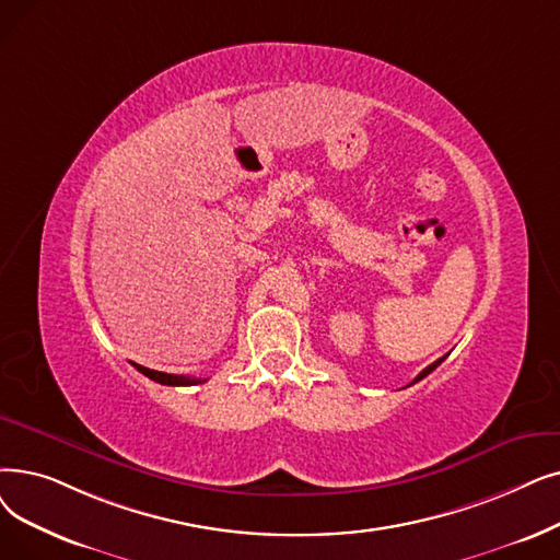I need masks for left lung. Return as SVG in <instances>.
Wrapping results in <instances>:
<instances>
[{"label": "left lung", "mask_w": 560, "mask_h": 560, "mask_svg": "<svg viewBox=\"0 0 560 560\" xmlns=\"http://www.w3.org/2000/svg\"><path fill=\"white\" fill-rule=\"evenodd\" d=\"M442 361H444V357H442V359H436V361H434V363H430V366H428V369H425V371H421V373H419V375H417V380H415V382H419V380H423V377H425V375H430V373H432V371H434V369H436V366H440V363H442ZM415 382H411V384H415Z\"/></svg>", "instance_id": "1"}]
</instances>
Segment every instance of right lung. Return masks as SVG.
<instances>
[{
    "label": "right lung",
    "instance_id": "1",
    "mask_svg": "<svg viewBox=\"0 0 560 560\" xmlns=\"http://www.w3.org/2000/svg\"><path fill=\"white\" fill-rule=\"evenodd\" d=\"M135 369H137L139 373H143L145 377H151L153 382L168 384V386H191V384H201V382H206V380H201V377H185V375H172V373L151 371V369H143V366H139V363H135Z\"/></svg>",
    "mask_w": 560,
    "mask_h": 560
}]
</instances>
